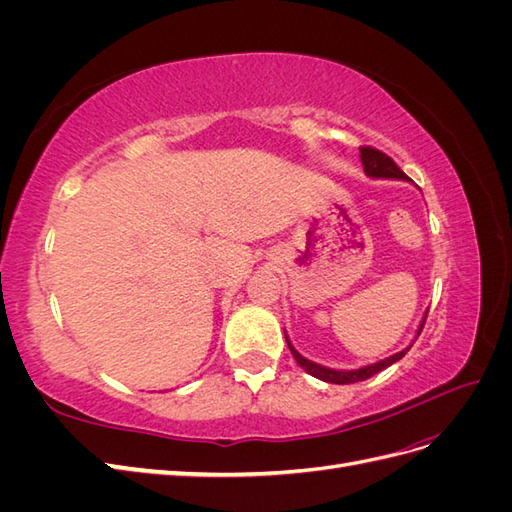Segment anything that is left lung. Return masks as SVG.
Here are the masks:
<instances>
[{
	"instance_id": "left-lung-1",
	"label": "left lung",
	"mask_w": 512,
	"mask_h": 512,
	"mask_svg": "<svg viewBox=\"0 0 512 512\" xmlns=\"http://www.w3.org/2000/svg\"><path fill=\"white\" fill-rule=\"evenodd\" d=\"M361 162H363V168H365V175L367 177H374V179H404V181H410V177L401 170L386 153L374 149V147H361ZM425 318L427 314L423 316L421 320V327H418L416 331V337L421 335L423 327H425ZM286 333V331H284ZM286 344L294 356V361H297L309 376H314L318 380H324V382H331V384H352V382H361V380H367L374 374H378V371L391 367L393 363H397L401 356H406V352L412 348V344L408 348H404L401 352L389 356V359H382L378 363H371V365H365V367H359V369H346V371H339V369H331V367H324V365H318L314 361L305 359V356H301L297 350H294V346L290 344V339L286 335Z\"/></svg>"
}]
</instances>
